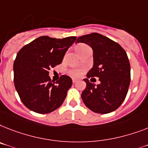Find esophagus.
I'll return each mask as SVG.
<instances>
[{
	"label": "esophagus",
	"mask_w": 148,
	"mask_h": 148,
	"mask_svg": "<svg viewBox=\"0 0 148 148\" xmlns=\"http://www.w3.org/2000/svg\"><path fill=\"white\" fill-rule=\"evenodd\" d=\"M78 82V79H73V83H76Z\"/></svg>",
	"instance_id": "34e87169"
}]
</instances>
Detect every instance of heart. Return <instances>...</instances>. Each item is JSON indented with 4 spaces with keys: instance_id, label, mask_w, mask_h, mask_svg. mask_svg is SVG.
I'll list each match as a JSON object with an SVG mask.
<instances>
[{
    "instance_id": "obj_1",
    "label": "heart",
    "mask_w": 148,
    "mask_h": 148,
    "mask_svg": "<svg viewBox=\"0 0 148 148\" xmlns=\"http://www.w3.org/2000/svg\"><path fill=\"white\" fill-rule=\"evenodd\" d=\"M84 46H85V45H78V46H77L76 49H78V48H79V47H84ZM70 73H71V75H73V76L77 77V76H79V75H81L82 71L80 70V69H72V70H70Z\"/></svg>"
}]
</instances>
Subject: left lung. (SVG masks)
I'll return each instance as SVG.
<instances>
[{"label": "left lung", "mask_w": 148, "mask_h": 148, "mask_svg": "<svg viewBox=\"0 0 148 148\" xmlns=\"http://www.w3.org/2000/svg\"><path fill=\"white\" fill-rule=\"evenodd\" d=\"M75 43H85L93 50L94 65L84 79L86 88L82 93L85 106L95 113H109L122 104L130 84V63L126 52L118 43L98 33L77 38ZM98 77L99 85L88 79Z\"/></svg>", "instance_id": "left-lung-1"}]
</instances>
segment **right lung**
Masks as SVG:
<instances>
[{"label":"right lung","instance_id":"right-lung-1","mask_svg":"<svg viewBox=\"0 0 148 148\" xmlns=\"http://www.w3.org/2000/svg\"><path fill=\"white\" fill-rule=\"evenodd\" d=\"M76 37L53 38L41 36L22 47L13 63L16 90L25 107L35 113H51L63 103L73 85L68 75L55 82L49 70L60 64Z\"/></svg>","mask_w":148,"mask_h":148}]
</instances>
